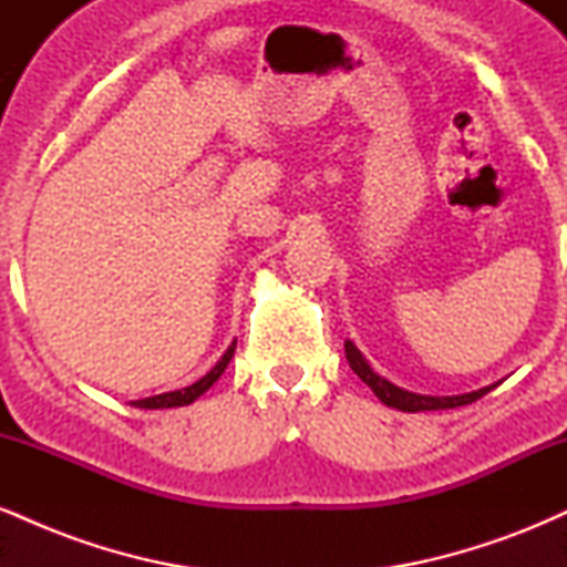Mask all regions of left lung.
Returning a JSON list of instances; mask_svg holds the SVG:
<instances>
[{
	"instance_id": "left-lung-1",
	"label": "left lung",
	"mask_w": 567,
	"mask_h": 567,
	"mask_svg": "<svg viewBox=\"0 0 567 567\" xmlns=\"http://www.w3.org/2000/svg\"><path fill=\"white\" fill-rule=\"evenodd\" d=\"M347 347V360L351 370H354L357 375H360L362 381L368 383L370 389H373V394L379 396L383 405L389 408H396V410H405V413H419V410H447V408H461V405H470V402H477L480 396H485L491 392L493 386H485V389H477V392H470V394H458V396H426V394H413V392H405V389L394 386V383H389L386 379H381L379 373H373V368L368 365L365 357L360 354V349L354 347V343L347 341L343 343Z\"/></svg>"
}]
</instances>
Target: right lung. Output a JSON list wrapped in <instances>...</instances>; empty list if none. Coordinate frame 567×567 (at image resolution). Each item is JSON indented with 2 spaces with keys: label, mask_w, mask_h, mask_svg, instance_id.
<instances>
[{
  "label": "right lung",
  "mask_w": 567,
  "mask_h": 567,
  "mask_svg": "<svg viewBox=\"0 0 567 567\" xmlns=\"http://www.w3.org/2000/svg\"><path fill=\"white\" fill-rule=\"evenodd\" d=\"M234 347H237V341L231 343L229 349H226V354L220 357V360L216 362V368L210 370L207 375H202V379L197 383H192V386L186 389H178V392H165V394H157V396H146V400H138L133 402L135 408H148V410H157V408H181V405H188V402L197 400L199 394H205L207 389L213 386L220 379V373H224L226 365H229V360L234 357Z\"/></svg>",
  "instance_id": "1"
}]
</instances>
